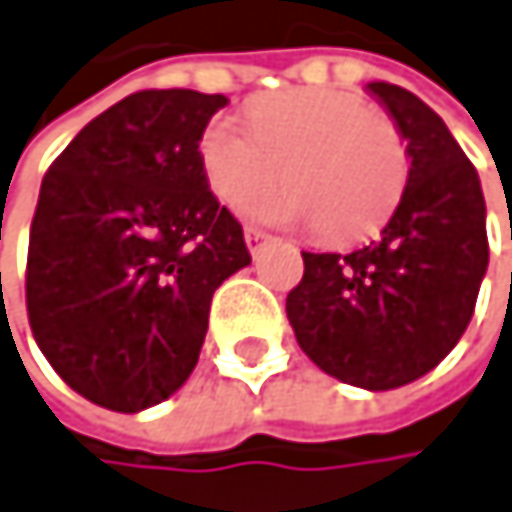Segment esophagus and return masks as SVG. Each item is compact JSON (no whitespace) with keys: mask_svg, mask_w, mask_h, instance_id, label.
<instances>
[{"mask_svg":"<svg viewBox=\"0 0 512 512\" xmlns=\"http://www.w3.org/2000/svg\"><path fill=\"white\" fill-rule=\"evenodd\" d=\"M267 242H270V236H267L264 230H258V227H245V245H248L251 254H258Z\"/></svg>","mask_w":512,"mask_h":512,"instance_id":"obj_1","label":"esophagus"}]
</instances>
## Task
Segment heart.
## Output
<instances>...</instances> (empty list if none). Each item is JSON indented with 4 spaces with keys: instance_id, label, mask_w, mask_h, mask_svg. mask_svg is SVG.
Listing matches in <instances>:
<instances>
[{
    "instance_id": "b5f03b06",
    "label": "heart",
    "mask_w": 512,
    "mask_h": 512,
    "mask_svg": "<svg viewBox=\"0 0 512 512\" xmlns=\"http://www.w3.org/2000/svg\"><path fill=\"white\" fill-rule=\"evenodd\" d=\"M211 190L230 205L285 181L251 202L270 224L319 227L331 242H353L393 211L408 178L399 128L362 97L298 88L251 107V125L218 116L202 134Z\"/></svg>"
}]
</instances>
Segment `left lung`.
Instances as JSON below:
<instances>
[{
    "label": "left lung",
    "mask_w": 512,
    "mask_h": 512,
    "mask_svg": "<svg viewBox=\"0 0 512 512\" xmlns=\"http://www.w3.org/2000/svg\"><path fill=\"white\" fill-rule=\"evenodd\" d=\"M411 159L396 211L350 254L304 251L285 313L301 350L344 384L396 390L424 378L467 331L488 267L479 174L448 125L390 82L365 85Z\"/></svg>",
    "instance_id": "1"
}]
</instances>
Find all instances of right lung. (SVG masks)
<instances>
[{
    "label": "right lung",
    "instance_id": "right-lung-1",
    "mask_svg": "<svg viewBox=\"0 0 512 512\" xmlns=\"http://www.w3.org/2000/svg\"><path fill=\"white\" fill-rule=\"evenodd\" d=\"M224 94L137 91L48 168L30 227L27 316L51 368L110 411H144L193 375L211 294L251 264L199 153Z\"/></svg>",
    "mask_w": 512,
    "mask_h": 512
}]
</instances>
